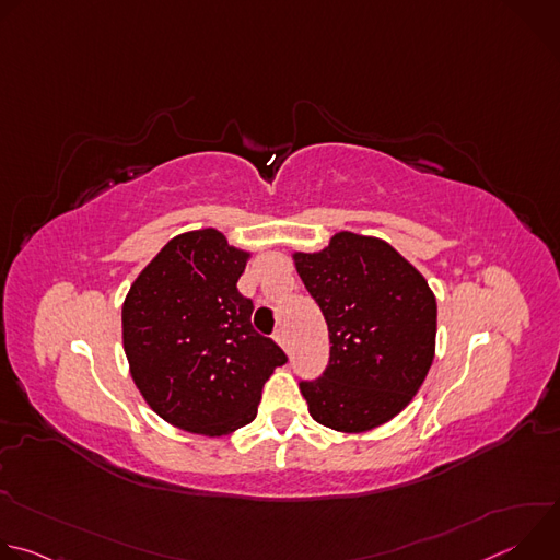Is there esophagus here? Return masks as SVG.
I'll list each match as a JSON object with an SVG mask.
<instances>
[{
  "label": "esophagus",
  "instance_id": "esophagus-1",
  "mask_svg": "<svg viewBox=\"0 0 560 560\" xmlns=\"http://www.w3.org/2000/svg\"><path fill=\"white\" fill-rule=\"evenodd\" d=\"M275 341L288 352V335H285V330H277V332H275Z\"/></svg>",
  "mask_w": 560,
  "mask_h": 560
}]
</instances>
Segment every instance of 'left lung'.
<instances>
[{
  "instance_id": "obj_1",
  "label": "left lung",
  "mask_w": 560,
  "mask_h": 560,
  "mask_svg": "<svg viewBox=\"0 0 560 560\" xmlns=\"http://www.w3.org/2000/svg\"><path fill=\"white\" fill-rule=\"evenodd\" d=\"M292 259L332 343L326 372L299 383L312 419L348 434L387 423L434 361L436 299L425 277L383 238L348 230Z\"/></svg>"
}]
</instances>
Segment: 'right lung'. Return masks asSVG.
<instances>
[{
    "label": "right lung",
    "instance_id": "add662e5",
    "mask_svg": "<svg viewBox=\"0 0 560 560\" xmlns=\"http://www.w3.org/2000/svg\"><path fill=\"white\" fill-rule=\"evenodd\" d=\"M250 253L214 228L177 234L139 272L121 307L130 376L175 428L221 436L257 417L264 383L288 357L253 328L236 290Z\"/></svg>",
    "mask_w": 560,
    "mask_h": 560
}]
</instances>
